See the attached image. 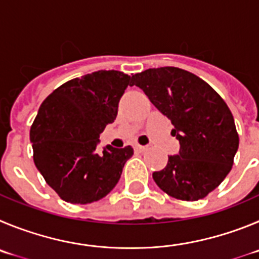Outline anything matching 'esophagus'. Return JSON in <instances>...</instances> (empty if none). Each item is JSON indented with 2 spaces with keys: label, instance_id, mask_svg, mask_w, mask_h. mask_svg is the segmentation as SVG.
Returning a JSON list of instances; mask_svg holds the SVG:
<instances>
[{
  "label": "esophagus",
  "instance_id": "obj_1",
  "mask_svg": "<svg viewBox=\"0 0 259 259\" xmlns=\"http://www.w3.org/2000/svg\"><path fill=\"white\" fill-rule=\"evenodd\" d=\"M134 150H135V151H138V152H143V151L147 150V147L141 146V144H135V146H134Z\"/></svg>",
  "mask_w": 259,
  "mask_h": 259
}]
</instances>
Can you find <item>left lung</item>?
I'll return each mask as SVG.
<instances>
[{"mask_svg": "<svg viewBox=\"0 0 259 259\" xmlns=\"http://www.w3.org/2000/svg\"><path fill=\"white\" fill-rule=\"evenodd\" d=\"M166 116L181 144L166 166L152 174L169 196L197 201L208 196L232 169L239 148L234 116L221 95L196 74L177 67L150 68L132 77Z\"/></svg>", "mask_w": 259, "mask_h": 259, "instance_id": "obj_1", "label": "left lung"}]
</instances>
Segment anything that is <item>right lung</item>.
<instances>
[{
  "label": "right lung",
  "instance_id": "add662e5",
  "mask_svg": "<svg viewBox=\"0 0 259 259\" xmlns=\"http://www.w3.org/2000/svg\"><path fill=\"white\" fill-rule=\"evenodd\" d=\"M129 85L132 77L124 72H93L60 85L39 106L29 132L33 161L64 201L90 204L117 185L134 151L106 146L98 152L97 146Z\"/></svg>",
  "mask_w": 259,
  "mask_h": 259
}]
</instances>
